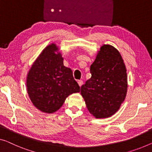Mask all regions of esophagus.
<instances>
[{"label":"esophagus","instance_id":"1","mask_svg":"<svg viewBox=\"0 0 152 152\" xmlns=\"http://www.w3.org/2000/svg\"><path fill=\"white\" fill-rule=\"evenodd\" d=\"M77 83H78V85L80 86V87H81V86H82V85H83V80H78V81H77Z\"/></svg>","mask_w":152,"mask_h":152}]
</instances>
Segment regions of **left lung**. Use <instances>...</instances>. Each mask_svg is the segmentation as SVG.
Listing matches in <instances>:
<instances>
[{"instance_id": "8db88e82", "label": "left lung", "mask_w": 152, "mask_h": 152, "mask_svg": "<svg viewBox=\"0 0 152 152\" xmlns=\"http://www.w3.org/2000/svg\"><path fill=\"white\" fill-rule=\"evenodd\" d=\"M126 71L118 50L102 46L90 66L91 77L80 89L88 110L96 118L110 117L119 110L127 94Z\"/></svg>"}]
</instances>
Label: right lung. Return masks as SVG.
<instances>
[{"label":"right lung","mask_w":152,"mask_h":152,"mask_svg":"<svg viewBox=\"0 0 152 152\" xmlns=\"http://www.w3.org/2000/svg\"><path fill=\"white\" fill-rule=\"evenodd\" d=\"M26 89L34 106L45 113L56 112L69 95L80 92L56 44L47 46L34 61L27 74Z\"/></svg>","instance_id":"1"}]
</instances>
